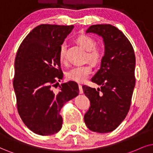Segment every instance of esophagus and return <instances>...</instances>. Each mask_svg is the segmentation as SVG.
I'll list each match as a JSON object with an SVG mask.
<instances>
[{
	"instance_id": "34e87169",
	"label": "esophagus",
	"mask_w": 153,
	"mask_h": 153,
	"mask_svg": "<svg viewBox=\"0 0 153 153\" xmlns=\"http://www.w3.org/2000/svg\"><path fill=\"white\" fill-rule=\"evenodd\" d=\"M78 87H79V90H80V94H82L83 93V90H82V85H81L80 84H79Z\"/></svg>"
}]
</instances>
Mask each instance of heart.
<instances>
[{
	"mask_svg": "<svg viewBox=\"0 0 153 153\" xmlns=\"http://www.w3.org/2000/svg\"><path fill=\"white\" fill-rule=\"evenodd\" d=\"M76 42L83 49L87 51L86 59L92 64L96 65L101 62L103 58V51L100 48L96 47V42L93 38L85 34L78 36ZM59 60L61 63H65L66 61L65 44H61L59 50ZM92 72V66L90 64H84L73 67L66 73V78L68 80L75 82H84Z\"/></svg>",
	"mask_w": 153,
	"mask_h": 153,
	"instance_id": "b5f03b06",
	"label": "heart"
}]
</instances>
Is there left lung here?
<instances>
[{"label": "left lung", "instance_id": "left-lung-1", "mask_svg": "<svg viewBox=\"0 0 153 153\" xmlns=\"http://www.w3.org/2000/svg\"><path fill=\"white\" fill-rule=\"evenodd\" d=\"M86 33L102 36L104 54L100 70L92 78L100 88L82 86L90 102L84 121L90 131L109 133L121 124L130 109L136 84L134 50L123 32L111 25H92Z\"/></svg>", "mask_w": 153, "mask_h": 153}]
</instances>
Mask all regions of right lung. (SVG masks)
Wrapping results in <instances>:
<instances>
[{
    "instance_id": "obj_1",
    "label": "right lung",
    "mask_w": 153,
    "mask_h": 153,
    "mask_svg": "<svg viewBox=\"0 0 153 153\" xmlns=\"http://www.w3.org/2000/svg\"><path fill=\"white\" fill-rule=\"evenodd\" d=\"M73 25H40L24 39L17 50L13 79L17 111L27 128L41 136L56 133L62 127L59 111L65 102L79 93L74 81L52 87L63 79L60 46Z\"/></svg>"
}]
</instances>
